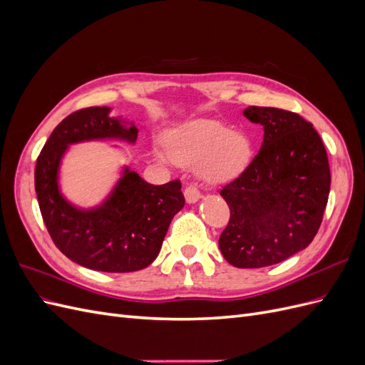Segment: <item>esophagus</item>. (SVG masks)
Segmentation results:
<instances>
[{"label": "esophagus", "mask_w": 365, "mask_h": 365, "mask_svg": "<svg viewBox=\"0 0 365 365\" xmlns=\"http://www.w3.org/2000/svg\"><path fill=\"white\" fill-rule=\"evenodd\" d=\"M184 196H185V201H187V204H195V202H197V201L201 200V193H200V190L196 189V185H189V187H185Z\"/></svg>", "instance_id": "esophagus-1"}]
</instances>
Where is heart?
Here are the masks:
<instances>
[{
	"label": "heart",
	"mask_w": 365,
	"mask_h": 365,
	"mask_svg": "<svg viewBox=\"0 0 365 365\" xmlns=\"http://www.w3.org/2000/svg\"><path fill=\"white\" fill-rule=\"evenodd\" d=\"M169 157L182 165H196L207 182H224L244 170L252 157V143L244 132L231 130L212 118H197L175 128L164 137ZM153 157L165 161L164 153Z\"/></svg>",
	"instance_id": "obj_1"
}]
</instances>
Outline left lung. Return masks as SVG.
I'll return each mask as SVG.
<instances>
[{
  "label": "left lung",
  "mask_w": 365,
  "mask_h": 365,
  "mask_svg": "<svg viewBox=\"0 0 365 365\" xmlns=\"http://www.w3.org/2000/svg\"><path fill=\"white\" fill-rule=\"evenodd\" d=\"M244 115L264 134L244 173L220 192L231 215L219 250L236 268H263L314 240L327 205L330 169L322 138L303 117L264 106H248Z\"/></svg>",
  "instance_id": "left-lung-1"
}]
</instances>
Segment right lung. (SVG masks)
<instances>
[{
  "label": "right lung",
  "instance_id": "add662e5",
  "mask_svg": "<svg viewBox=\"0 0 365 365\" xmlns=\"http://www.w3.org/2000/svg\"><path fill=\"white\" fill-rule=\"evenodd\" d=\"M111 111L109 106L81 109L54 128L36 161L35 190L54 245L70 260L93 271L134 272L160 254L173 216L184 207L181 182L152 185L125 164L96 205H77L61 189V168L70 146L90 141L135 145L134 121L111 117Z\"/></svg>",
  "mask_w": 365,
  "mask_h": 365
}]
</instances>
